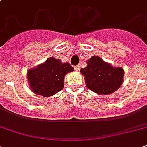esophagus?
I'll return each instance as SVG.
<instances>
[{"mask_svg": "<svg viewBox=\"0 0 147 147\" xmlns=\"http://www.w3.org/2000/svg\"><path fill=\"white\" fill-rule=\"evenodd\" d=\"M74 69H75V70H76V71H79V70H80V65H76V66L74 67Z\"/></svg>", "mask_w": 147, "mask_h": 147, "instance_id": "obj_1", "label": "esophagus"}]
</instances>
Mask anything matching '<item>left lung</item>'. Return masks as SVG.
<instances>
[{
    "mask_svg": "<svg viewBox=\"0 0 147 147\" xmlns=\"http://www.w3.org/2000/svg\"><path fill=\"white\" fill-rule=\"evenodd\" d=\"M88 65L80 70L88 89L98 94H109L118 89L123 82V70L114 68L98 56L88 60Z\"/></svg>",
    "mask_w": 147,
    "mask_h": 147,
    "instance_id": "8db88e82",
    "label": "left lung"
}]
</instances>
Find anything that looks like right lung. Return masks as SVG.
<instances>
[{
    "instance_id": "add662e5",
    "label": "right lung",
    "mask_w": 147,
    "mask_h": 147,
    "mask_svg": "<svg viewBox=\"0 0 147 147\" xmlns=\"http://www.w3.org/2000/svg\"><path fill=\"white\" fill-rule=\"evenodd\" d=\"M73 70L68 62L62 63L59 59L49 58L43 64L28 71L27 78L31 90L43 97L53 96L63 88L65 76Z\"/></svg>"
}]
</instances>
